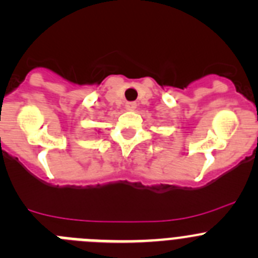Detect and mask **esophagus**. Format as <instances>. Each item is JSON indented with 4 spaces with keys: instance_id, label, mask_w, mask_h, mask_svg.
<instances>
[{
    "instance_id": "1",
    "label": "esophagus",
    "mask_w": 258,
    "mask_h": 258,
    "mask_svg": "<svg viewBox=\"0 0 258 258\" xmlns=\"http://www.w3.org/2000/svg\"><path fill=\"white\" fill-rule=\"evenodd\" d=\"M136 103L135 102H127L126 103V109H128V110H132V109H135V108H136Z\"/></svg>"
}]
</instances>
